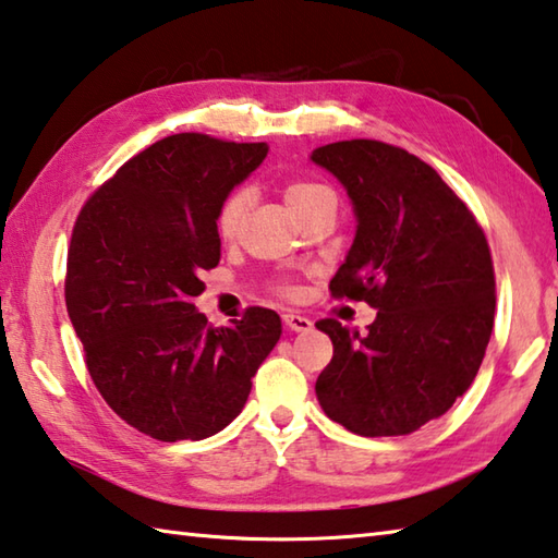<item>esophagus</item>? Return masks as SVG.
<instances>
[{"label": "esophagus", "instance_id": "obj_1", "mask_svg": "<svg viewBox=\"0 0 558 558\" xmlns=\"http://www.w3.org/2000/svg\"><path fill=\"white\" fill-rule=\"evenodd\" d=\"M281 320H284V326L289 330H299V333H304V330H311V326H314L311 324V318L296 314V311H284V314H281Z\"/></svg>", "mask_w": 558, "mask_h": 558}]
</instances>
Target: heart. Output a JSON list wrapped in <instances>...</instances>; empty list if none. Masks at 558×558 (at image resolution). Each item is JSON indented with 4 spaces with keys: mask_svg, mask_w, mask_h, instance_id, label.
<instances>
[{
    "mask_svg": "<svg viewBox=\"0 0 558 558\" xmlns=\"http://www.w3.org/2000/svg\"><path fill=\"white\" fill-rule=\"evenodd\" d=\"M330 191L324 183L316 181H306V179H294L287 181L284 189H281V195L291 210L296 215H304L311 205H314L318 198H324ZM250 208V191L247 189H234L228 195H225L222 203L218 205V213H215V232L222 242H230L238 238V232L242 228L244 215H247ZM281 294H291V287L279 284Z\"/></svg>",
    "mask_w": 558,
    "mask_h": 558,
    "instance_id": "obj_1",
    "label": "heart"
}]
</instances>
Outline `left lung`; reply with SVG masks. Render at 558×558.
Wrapping results in <instances>:
<instances>
[{
  "label": "left lung",
  "instance_id": "1",
  "mask_svg": "<svg viewBox=\"0 0 558 558\" xmlns=\"http://www.w3.org/2000/svg\"><path fill=\"white\" fill-rule=\"evenodd\" d=\"M345 185L357 232L330 281L377 308L367 333L316 328L333 360L316 379L324 412L357 436H404L453 407L481 369L495 320V269L471 208L399 146L350 140L311 156Z\"/></svg>",
  "mask_w": 558,
  "mask_h": 558
}]
</instances>
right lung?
Masks as SVG:
<instances>
[{"instance_id": "1", "label": "right lung", "mask_w": 558, "mask_h": 558, "mask_svg": "<svg viewBox=\"0 0 558 558\" xmlns=\"http://www.w3.org/2000/svg\"><path fill=\"white\" fill-rule=\"evenodd\" d=\"M267 144L163 136L124 161L77 213L65 306L97 392L156 441H201L247 402L281 336L277 311L250 306L228 328L195 311L201 271L218 267L215 213Z\"/></svg>"}]
</instances>
